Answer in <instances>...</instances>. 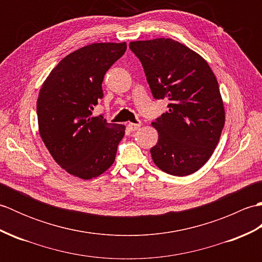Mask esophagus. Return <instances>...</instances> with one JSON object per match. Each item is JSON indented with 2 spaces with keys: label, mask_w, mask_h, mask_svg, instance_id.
<instances>
[{
  "label": "esophagus",
  "mask_w": 262,
  "mask_h": 262,
  "mask_svg": "<svg viewBox=\"0 0 262 262\" xmlns=\"http://www.w3.org/2000/svg\"><path fill=\"white\" fill-rule=\"evenodd\" d=\"M127 126H128V129L132 130V132H135L141 127V122H137V124H134V122H129V124H128Z\"/></svg>",
  "instance_id": "1"
}]
</instances>
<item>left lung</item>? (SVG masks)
<instances>
[{"label": "left lung", "instance_id": "1", "mask_svg": "<svg viewBox=\"0 0 262 262\" xmlns=\"http://www.w3.org/2000/svg\"><path fill=\"white\" fill-rule=\"evenodd\" d=\"M155 99L169 111L152 122L159 133L151 148L155 165L178 177L191 174L213 154L225 122L219 83L199 54L170 38L132 41Z\"/></svg>", "mask_w": 262, "mask_h": 262}]
</instances>
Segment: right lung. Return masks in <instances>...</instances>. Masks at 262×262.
<instances>
[{
	"label": "right lung",
	"instance_id": "right-lung-1",
	"mask_svg": "<svg viewBox=\"0 0 262 262\" xmlns=\"http://www.w3.org/2000/svg\"><path fill=\"white\" fill-rule=\"evenodd\" d=\"M126 42H96L64 57L42 83L37 100L39 134L60 168L89 180L115 162L125 126L92 117L103 97L105 72L126 52Z\"/></svg>",
	"mask_w": 262,
	"mask_h": 262
}]
</instances>
